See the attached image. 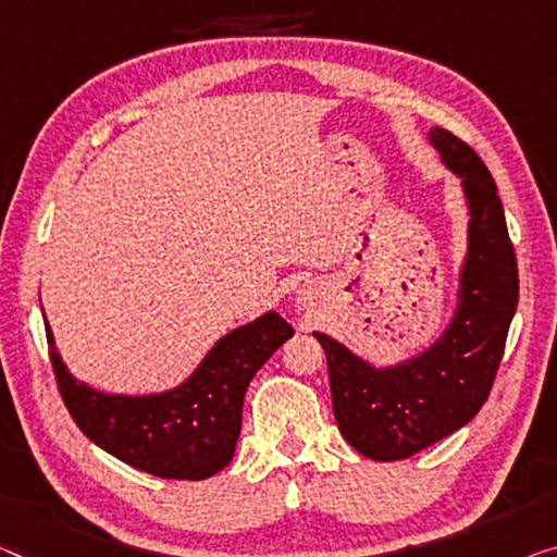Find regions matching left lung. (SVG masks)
<instances>
[{
    "label": "left lung",
    "instance_id": "left-lung-1",
    "mask_svg": "<svg viewBox=\"0 0 557 557\" xmlns=\"http://www.w3.org/2000/svg\"><path fill=\"white\" fill-rule=\"evenodd\" d=\"M428 141L460 178L468 209V246L458 271L456 308L431 346L396 363L375 366L329 333L313 331L326 350L333 416L361 456L404 460L456 433L491 393L518 308V267L506 213L481 157L446 129Z\"/></svg>",
    "mask_w": 557,
    "mask_h": 557
}]
</instances>
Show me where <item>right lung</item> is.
Listing matches in <instances>:
<instances>
[{
	"instance_id": "obj_1",
	"label": "right lung",
	"mask_w": 557,
	"mask_h": 557,
	"mask_svg": "<svg viewBox=\"0 0 557 557\" xmlns=\"http://www.w3.org/2000/svg\"><path fill=\"white\" fill-rule=\"evenodd\" d=\"M45 326L59 393L82 433L126 466L174 481H203L231 463L246 388L294 336L276 311H267L221 336L178 386L126 396L74 379L59 356L49 321Z\"/></svg>"
}]
</instances>
